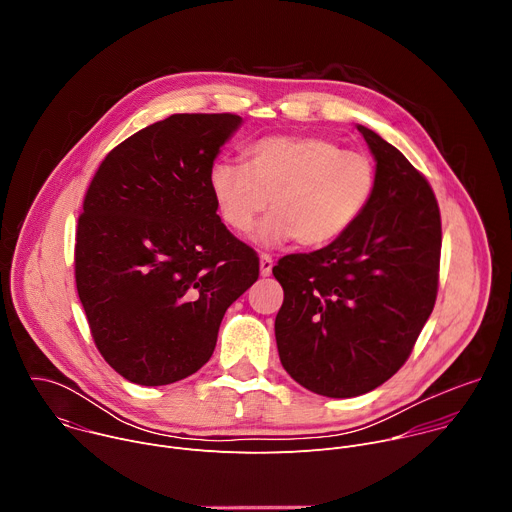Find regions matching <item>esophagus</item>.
<instances>
[{
  "mask_svg": "<svg viewBox=\"0 0 512 512\" xmlns=\"http://www.w3.org/2000/svg\"><path fill=\"white\" fill-rule=\"evenodd\" d=\"M259 263H261V275H263V277L271 275V269H273V259H271V255L261 253V255H259Z\"/></svg>",
  "mask_w": 512,
  "mask_h": 512,
  "instance_id": "34e87169",
  "label": "esophagus"
}]
</instances>
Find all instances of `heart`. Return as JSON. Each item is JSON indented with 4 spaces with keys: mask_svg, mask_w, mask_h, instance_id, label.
I'll list each match as a JSON object with an SVG mask.
<instances>
[{
    "mask_svg": "<svg viewBox=\"0 0 512 512\" xmlns=\"http://www.w3.org/2000/svg\"><path fill=\"white\" fill-rule=\"evenodd\" d=\"M375 190L377 168L367 154L318 135L261 137L245 148V164L216 162L210 170L218 214L237 235L255 229L271 198L273 212L259 231L267 245L334 243L369 208Z\"/></svg>",
    "mask_w": 512,
    "mask_h": 512,
    "instance_id": "b5f03b06",
    "label": "heart"
}]
</instances>
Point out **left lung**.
I'll return each instance as SVG.
<instances>
[{
  "mask_svg": "<svg viewBox=\"0 0 512 512\" xmlns=\"http://www.w3.org/2000/svg\"><path fill=\"white\" fill-rule=\"evenodd\" d=\"M377 160V190L340 239L273 267L283 287L275 340L283 369L312 393L346 399L389 381L437 298L442 216L425 176L358 125Z\"/></svg>",
  "mask_w": 512,
  "mask_h": 512,
  "instance_id": "8db88e82",
  "label": "left lung"
}]
</instances>
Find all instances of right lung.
Returning a JSON list of instances; mask_svg holds the SVG:
<instances>
[{"label": "right lung", "mask_w": 512, "mask_h": 512, "mask_svg": "<svg viewBox=\"0 0 512 512\" xmlns=\"http://www.w3.org/2000/svg\"><path fill=\"white\" fill-rule=\"evenodd\" d=\"M239 125L233 113L170 115L113 148L87 188L77 291L101 356L135 385L194 375L259 277L257 253L210 192L214 158Z\"/></svg>", "instance_id": "add662e5"}]
</instances>
